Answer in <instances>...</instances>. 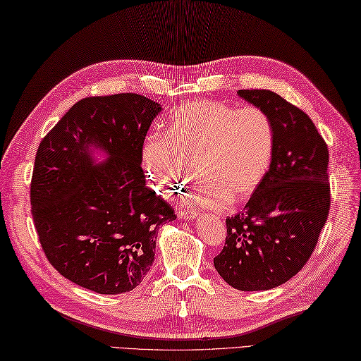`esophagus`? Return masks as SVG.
Listing matches in <instances>:
<instances>
[{
	"mask_svg": "<svg viewBox=\"0 0 361 361\" xmlns=\"http://www.w3.org/2000/svg\"><path fill=\"white\" fill-rule=\"evenodd\" d=\"M178 214H179V217H180V219H183V220H190V219L197 217L199 211L192 209V208H185V209H179V211H178Z\"/></svg>",
	"mask_w": 361,
	"mask_h": 361,
	"instance_id": "esophagus-1",
	"label": "esophagus"
}]
</instances>
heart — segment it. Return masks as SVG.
<instances>
[{
    "instance_id": "obj_1",
    "label": "heart",
    "mask_w": 361,
    "mask_h": 361,
    "mask_svg": "<svg viewBox=\"0 0 361 361\" xmlns=\"http://www.w3.org/2000/svg\"><path fill=\"white\" fill-rule=\"evenodd\" d=\"M275 140V124L262 108L199 100L171 115L167 133L145 138L142 161L154 187L167 196L191 180L196 165L202 182L194 199L220 209L258 188L274 158Z\"/></svg>"
}]
</instances>
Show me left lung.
Instances as JSON below:
<instances>
[{
	"label": "left lung",
	"instance_id": "1",
	"mask_svg": "<svg viewBox=\"0 0 361 361\" xmlns=\"http://www.w3.org/2000/svg\"><path fill=\"white\" fill-rule=\"evenodd\" d=\"M238 95L271 116L275 152L245 209L226 219V241L214 266L231 287L258 291L293 278L314 252L331 207L329 152L310 116L276 92Z\"/></svg>",
	"mask_w": 361,
	"mask_h": 361
}]
</instances>
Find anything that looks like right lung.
Returning a JSON list of instances; mask_svg holds the SVG:
<instances>
[{"mask_svg": "<svg viewBox=\"0 0 361 361\" xmlns=\"http://www.w3.org/2000/svg\"><path fill=\"white\" fill-rule=\"evenodd\" d=\"M161 104L121 92L73 104L36 152L32 216L50 264L100 295L133 290L154 259L157 232L176 219L170 203L145 185V135ZM109 152L94 166L89 145Z\"/></svg>", "mask_w": 361, "mask_h": 361, "instance_id": "add662e5", "label": "right lung"}]
</instances>
